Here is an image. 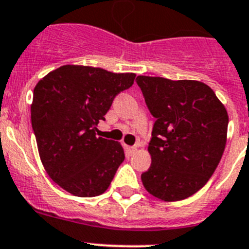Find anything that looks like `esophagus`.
I'll return each mask as SVG.
<instances>
[{
    "instance_id": "1",
    "label": "esophagus",
    "mask_w": 249,
    "mask_h": 249,
    "mask_svg": "<svg viewBox=\"0 0 249 249\" xmlns=\"http://www.w3.org/2000/svg\"><path fill=\"white\" fill-rule=\"evenodd\" d=\"M136 150H138V147H136V146H127L126 147V151H127V154H129V155H133Z\"/></svg>"
}]
</instances>
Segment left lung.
<instances>
[{
  "label": "left lung",
  "mask_w": 249,
  "mask_h": 249,
  "mask_svg": "<svg viewBox=\"0 0 249 249\" xmlns=\"http://www.w3.org/2000/svg\"><path fill=\"white\" fill-rule=\"evenodd\" d=\"M136 80L156 119L142 185L162 201L185 200L202 189L222 158L227 110L205 83L146 75Z\"/></svg>",
  "instance_id": "left-lung-1"
}]
</instances>
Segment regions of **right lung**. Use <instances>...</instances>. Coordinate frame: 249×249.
<instances>
[{"mask_svg": "<svg viewBox=\"0 0 249 249\" xmlns=\"http://www.w3.org/2000/svg\"><path fill=\"white\" fill-rule=\"evenodd\" d=\"M134 73L62 66L37 83L31 120L49 178L78 197L107 191L124 161L119 142L95 135L114 98L134 84Z\"/></svg>", "mask_w": 249, "mask_h": 249, "instance_id": "1", "label": "right lung"}]
</instances>
